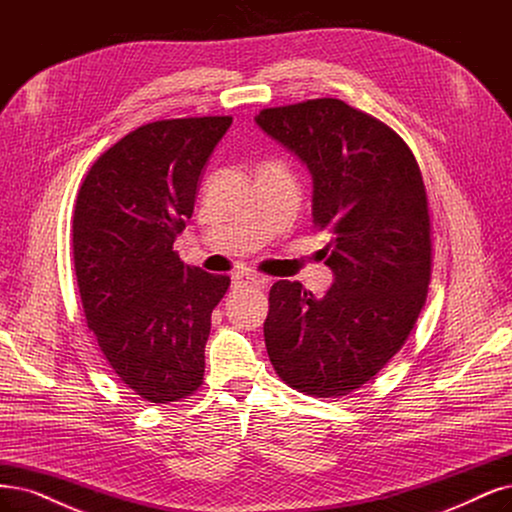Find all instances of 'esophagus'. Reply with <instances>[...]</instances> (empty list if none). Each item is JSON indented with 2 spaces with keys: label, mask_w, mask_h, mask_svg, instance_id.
Masks as SVG:
<instances>
[{
  "label": "esophagus",
  "mask_w": 512,
  "mask_h": 512,
  "mask_svg": "<svg viewBox=\"0 0 512 512\" xmlns=\"http://www.w3.org/2000/svg\"><path fill=\"white\" fill-rule=\"evenodd\" d=\"M267 284H269V279H264L260 275H250V273H237V275H233V288H245V286L264 288Z\"/></svg>",
  "instance_id": "obj_1"
}]
</instances>
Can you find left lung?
Returning a JSON list of instances; mask_svg holds the SVG:
<instances>
[{"instance_id": "1", "label": "left lung", "mask_w": 512, "mask_h": 512, "mask_svg": "<svg viewBox=\"0 0 512 512\" xmlns=\"http://www.w3.org/2000/svg\"><path fill=\"white\" fill-rule=\"evenodd\" d=\"M256 125L309 169L311 216L330 233L322 252L334 275L324 296L273 284L264 343L294 390L345 396L394 358L426 305V186L400 135L341 99L262 110Z\"/></svg>"}]
</instances>
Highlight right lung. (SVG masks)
<instances>
[{
	"mask_svg": "<svg viewBox=\"0 0 512 512\" xmlns=\"http://www.w3.org/2000/svg\"><path fill=\"white\" fill-rule=\"evenodd\" d=\"M231 116L158 120L88 169L74 209V267L86 324L118 379L148 402L199 390L211 311L231 277L184 264L173 241Z\"/></svg>",
	"mask_w": 512,
	"mask_h": 512,
	"instance_id": "obj_1",
	"label": "right lung"
}]
</instances>
